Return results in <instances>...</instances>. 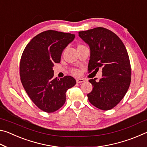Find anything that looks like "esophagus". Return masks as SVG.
I'll return each instance as SVG.
<instances>
[{
	"mask_svg": "<svg viewBox=\"0 0 147 147\" xmlns=\"http://www.w3.org/2000/svg\"><path fill=\"white\" fill-rule=\"evenodd\" d=\"M84 81H85V80H84V79H82V78H80V79H76V83L77 84L82 83V82H84Z\"/></svg>",
	"mask_w": 147,
	"mask_h": 147,
	"instance_id": "obj_1",
	"label": "esophagus"
}]
</instances>
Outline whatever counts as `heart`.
<instances>
[{"mask_svg":"<svg viewBox=\"0 0 147 147\" xmlns=\"http://www.w3.org/2000/svg\"><path fill=\"white\" fill-rule=\"evenodd\" d=\"M71 73H73V74H74V75H78V74L80 73V72H79L78 69H72V70H71Z\"/></svg>","mask_w":147,"mask_h":147,"instance_id":"obj_1","label":"heart"}]
</instances>
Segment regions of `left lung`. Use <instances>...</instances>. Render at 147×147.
Here are the masks:
<instances>
[{
  "mask_svg": "<svg viewBox=\"0 0 147 147\" xmlns=\"http://www.w3.org/2000/svg\"><path fill=\"white\" fill-rule=\"evenodd\" d=\"M78 35L90 48L89 73L102 69L100 80H89L93 88L88 94V100L100 109H112L123 98L131 82L130 62L126 47L115 33L102 27L79 32Z\"/></svg>",
  "mask_w": 147,
  "mask_h": 147,
  "instance_id": "1",
  "label": "left lung"
}]
</instances>
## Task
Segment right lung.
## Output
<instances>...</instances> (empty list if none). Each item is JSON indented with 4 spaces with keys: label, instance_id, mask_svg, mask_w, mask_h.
<instances>
[{
    "label": "right lung",
    "instance_id": "1",
    "mask_svg": "<svg viewBox=\"0 0 147 147\" xmlns=\"http://www.w3.org/2000/svg\"><path fill=\"white\" fill-rule=\"evenodd\" d=\"M74 34L47 30L37 35L24 49L20 61L21 81L30 98L47 113L63 106L66 91L76 84L73 77L53 78L54 63L60 62L63 49Z\"/></svg>",
    "mask_w": 147,
    "mask_h": 147
}]
</instances>
